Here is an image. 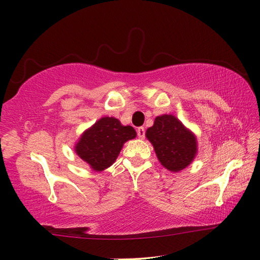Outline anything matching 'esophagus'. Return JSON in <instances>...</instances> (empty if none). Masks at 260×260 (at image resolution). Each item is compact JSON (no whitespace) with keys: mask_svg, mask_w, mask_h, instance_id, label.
<instances>
[{"mask_svg":"<svg viewBox=\"0 0 260 260\" xmlns=\"http://www.w3.org/2000/svg\"><path fill=\"white\" fill-rule=\"evenodd\" d=\"M138 136L141 140H143L144 138H146V129H144L143 127H139L138 128Z\"/></svg>","mask_w":260,"mask_h":260,"instance_id":"1","label":"esophagus"}]
</instances>
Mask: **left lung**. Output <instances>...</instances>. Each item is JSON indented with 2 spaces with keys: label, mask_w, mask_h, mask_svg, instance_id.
<instances>
[{
  "label": "left lung",
  "mask_w": 260,
  "mask_h": 260,
  "mask_svg": "<svg viewBox=\"0 0 260 260\" xmlns=\"http://www.w3.org/2000/svg\"><path fill=\"white\" fill-rule=\"evenodd\" d=\"M146 136L153 146L158 160L171 172L186 169L197 153L196 136L172 114L157 117Z\"/></svg>",
  "instance_id": "obj_1"
}]
</instances>
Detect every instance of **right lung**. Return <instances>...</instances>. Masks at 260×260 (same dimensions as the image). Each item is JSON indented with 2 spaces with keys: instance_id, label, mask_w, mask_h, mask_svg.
I'll use <instances>...</instances> for the list:
<instances>
[{
  "instance_id": "1",
  "label": "right lung",
  "mask_w": 260,
  "mask_h": 260,
  "mask_svg": "<svg viewBox=\"0 0 260 260\" xmlns=\"http://www.w3.org/2000/svg\"><path fill=\"white\" fill-rule=\"evenodd\" d=\"M136 132L113 117H103L85 131L76 144L77 155L96 172L116 161L126 141L134 139Z\"/></svg>"
}]
</instances>
